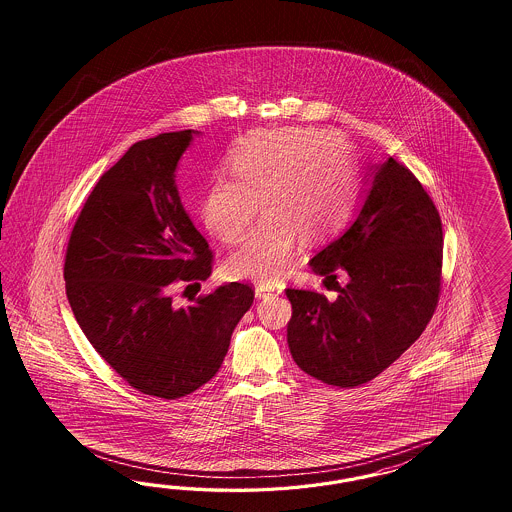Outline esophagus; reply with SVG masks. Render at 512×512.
I'll return each mask as SVG.
<instances>
[{
    "label": "esophagus",
    "instance_id": "esophagus-1",
    "mask_svg": "<svg viewBox=\"0 0 512 512\" xmlns=\"http://www.w3.org/2000/svg\"><path fill=\"white\" fill-rule=\"evenodd\" d=\"M283 293V285H264V283H259L257 287H255V296L257 298H266V296H278Z\"/></svg>",
    "mask_w": 512,
    "mask_h": 512
}]
</instances>
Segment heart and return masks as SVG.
I'll return each instance as SVG.
<instances>
[{
    "instance_id": "1",
    "label": "heart",
    "mask_w": 512,
    "mask_h": 512,
    "mask_svg": "<svg viewBox=\"0 0 512 512\" xmlns=\"http://www.w3.org/2000/svg\"><path fill=\"white\" fill-rule=\"evenodd\" d=\"M233 178L216 180L202 204L208 231L225 244L240 242L255 221L259 202L266 217L231 255L236 279L270 283L291 268L300 236L308 242L338 231L351 212L355 176L343 140L315 129H278L249 137L229 159Z\"/></svg>"
}]
</instances>
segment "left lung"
Returning a JSON list of instances; mask_svg holds the SVG:
<instances>
[{
    "label": "left lung",
    "mask_w": 512,
    "mask_h": 512,
    "mask_svg": "<svg viewBox=\"0 0 512 512\" xmlns=\"http://www.w3.org/2000/svg\"><path fill=\"white\" fill-rule=\"evenodd\" d=\"M443 263L441 217L415 174L396 159L370 167L362 206L310 261L343 274L338 298L287 289V343L298 368L326 385L372 381L419 340L434 315Z\"/></svg>",
    "instance_id": "1"
}]
</instances>
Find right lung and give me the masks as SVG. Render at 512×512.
Listing matches in <instances>:
<instances>
[{"label": "right lung", "mask_w": 512, "mask_h": 512, "mask_svg": "<svg viewBox=\"0 0 512 512\" xmlns=\"http://www.w3.org/2000/svg\"><path fill=\"white\" fill-rule=\"evenodd\" d=\"M199 131L135 142L93 187L63 278L93 349L142 394L176 400L216 375L253 289L227 283L176 308L178 283L212 274V251L180 201L176 169ZM186 287V289H187Z\"/></svg>", "instance_id": "add662e5"}]
</instances>
